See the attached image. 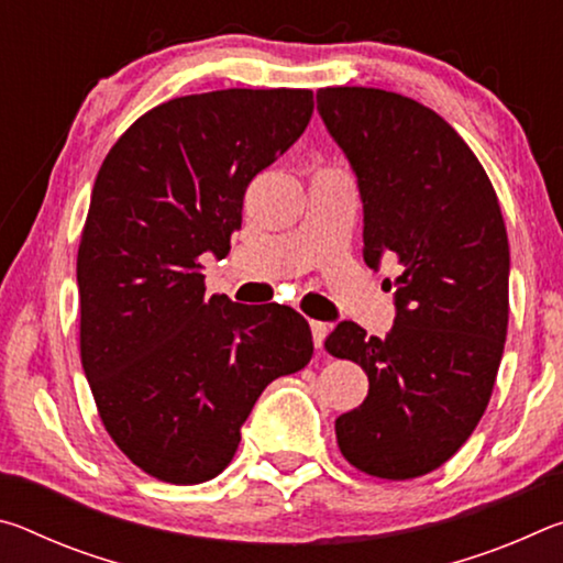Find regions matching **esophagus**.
<instances>
[{
  "label": "esophagus",
  "mask_w": 563,
  "mask_h": 563,
  "mask_svg": "<svg viewBox=\"0 0 563 563\" xmlns=\"http://www.w3.org/2000/svg\"><path fill=\"white\" fill-rule=\"evenodd\" d=\"M310 330H312V342H316V347L322 350V342L328 338V322L310 320Z\"/></svg>",
  "instance_id": "obj_1"
}]
</instances>
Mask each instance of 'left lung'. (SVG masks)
Returning a JSON list of instances; mask_svg holds the SVG:
<instances>
[{
    "instance_id": "8db88e82",
    "label": "left lung",
    "mask_w": 563,
    "mask_h": 563,
    "mask_svg": "<svg viewBox=\"0 0 563 563\" xmlns=\"http://www.w3.org/2000/svg\"><path fill=\"white\" fill-rule=\"evenodd\" d=\"M365 213L362 255L399 273L395 325L369 338L340 322L325 340L357 362L369 393L335 419L340 452L379 479H415L470 440L489 405L509 322V241L479 158L440 113L402 93L318 91Z\"/></svg>"
}]
</instances>
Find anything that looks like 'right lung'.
I'll return each instance as SVG.
<instances>
[{
  "mask_svg": "<svg viewBox=\"0 0 563 563\" xmlns=\"http://www.w3.org/2000/svg\"><path fill=\"white\" fill-rule=\"evenodd\" d=\"M312 117L310 89H223L170 99L111 146L84 223L79 345L111 440L170 484L231 464L273 379L312 357L288 305L208 295L201 255H225L251 180Z\"/></svg>",
  "mask_w": 563,
  "mask_h": 563,
  "instance_id": "right-lung-1",
  "label": "right lung"
}]
</instances>
